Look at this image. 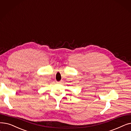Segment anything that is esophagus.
<instances>
[{"label": "esophagus", "instance_id": "obj_1", "mask_svg": "<svg viewBox=\"0 0 131 131\" xmlns=\"http://www.w3.org/2000/svg\"><path fill=\"white\" fill-rule=\"evenodd\" d=\"M62 81H62V80H61V81H57V82L58 83H61L62 82Z\"/></svg>", "mask_w": 131, "mask_h": 131}]
</instances>
